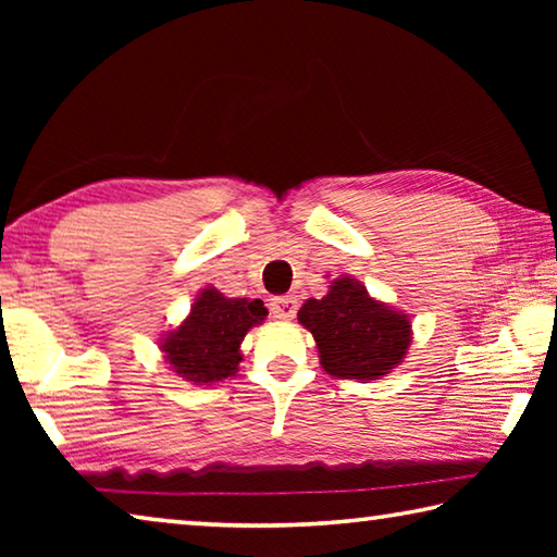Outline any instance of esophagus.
<instances>
[{
  "instance_id": "1",
  "label": "esophagus",
  "mask_w": 557,
  "mask_h": 557,
  "mask_svg": "<svg viewBox=\"0 0 557 557\" xmlns=\"http://www.w3.org/2000/svg\"><path fill=\"white\" fill-rule=\"evenodd\" d=\"M270 309H272V314L280 319H292L297 314V297H292V295L275 297L270 301Z\"/></svg>"
}]
</instances>
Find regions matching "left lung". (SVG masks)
<instances>
[{
    "label": "left lung",
    "mask_w": 557,
    "mask_h": 557,
    "mask_svg": "<svg viewBox=\"0 0 557 557\" xmlns=\"http://www.w3.org/2000/svg\"><path fill=\"white\" fill-rule=\"evenodd\" d=\"M297 319L312 332L322 369L336 379H381L410 346V319L371 299L351 277L336 280L322 299H307Z\"/></svg>",
    "instance_id": "obj_1"
}]
</instances>
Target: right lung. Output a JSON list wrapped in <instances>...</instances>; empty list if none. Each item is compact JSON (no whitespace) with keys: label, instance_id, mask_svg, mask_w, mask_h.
<instances>
[{"label":"right lung","instance_id":"add662e5","mask_svg":"<svg viewBox=\"0 0 557 557\" xmlns=\"http://www.w3.org/2000/svg\"><path fill=\"white\" fill-rule=\"evenodd\" d=\"M268 309L260 299H228L219 289L196 297L186 322L166 334L164 358L172 371L191 383H215L238 371L240 342L260 324Z\"/></svg>","mask_w":557,"mask_h":557}]
</instances>
